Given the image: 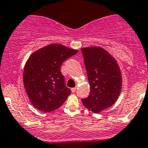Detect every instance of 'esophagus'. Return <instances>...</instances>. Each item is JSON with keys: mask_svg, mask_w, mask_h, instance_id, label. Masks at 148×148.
<instances>
[{"mask_svg": "<svg viewBox=\"0 0 148 148\" xmlns=\"http://www.w3.org/2000/svg\"><path fill=\"white\" fill-rule=\"evenodd\" d=\"M76 89H77V88L73 87V88H71V92H76Z\"/></svg>", "mask_w": 148, "mask_h": 148, "instance_id": "34e87169", "label": "esophagus"}]
</instances>
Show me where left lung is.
I'll use <instances>...</instances> for the list:
<instances>
[{"label": "left lung", "mask_w": 148, "mask_h": 148, "mask_svg": "<svg viewBox=\"0 0 148 148\" xmlns=\"http://www.w3.org/2000/svg\"><path fill=\"white\" fill-rule=\"evenodd\" d=\"M90 86V93L82 99L83 105L94 113L111 107L122 90V77L116 59L99 46L81 49Z\"/></svg>", "instance_id": "8db88e82"}]
</instances>
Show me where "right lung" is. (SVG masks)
<instances>
[{
	"instance_id": "obj_1",
	"label": "right lung",
	"mask_w": 148,
	"mask_h": 148,
	"mask_svg": "<svg viewBox=\"0 0 148 148\" xmlns=\"http://www.w3.org/2000/svg\"><path fill=\"white\" fill-rule=\"evenodd\" d=\"M77 52L62 44H51L31 53L24 66L23 80L28 99L35 108L49 112L64 104L71 90L66 86L60 67Z\"/></svg>"
}]
</instances>
